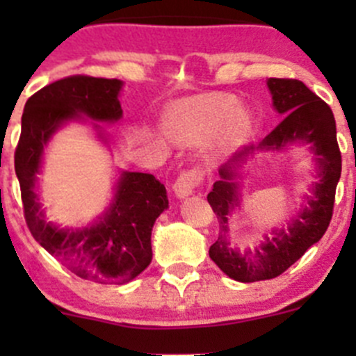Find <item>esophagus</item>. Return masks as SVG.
I'll return each instance as SVG.
<instances>
[{
  "instance_id": "obj_1",
  "label": "esophagus",
  "mask_w": 356,
  "mask_h": 356,
  "mask_svg": "<svg viewBox=\"0 0 356 356\" xmlns=\"http://www.w3.org/2000/svg\"><path fill=\"white\" fill-rule=\"evenodd\" d=\"M203 182V172L200 168H189V170L182 172L177 177V181L174 182V191L177 198H186V196L193 195L196 189L200 188V184Z\"/></svg>"
}]
</instances>
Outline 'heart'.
I'll list each match as a JSON object with an SVG mask.
<instances>
[{
  "instance_id": "1",
  "label": "heart",
  "mask_w": 356,
  "mask_h": 356,
  "mask_svg": "<svg viewBox=\"0 0 356 356\" xmlns=\"http://www.w3.org/2000/svg\"><path fill=\"white\" fill-rule=\"evenodd\" d=\"M250 117L238 102L225 95H201L174 105L167 113L165 127L174 139L198 143L224 129L227 139L238 138L248 127Z\"/></svg>"
}]
</instances>
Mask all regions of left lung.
Instances as JSON below:
<instances>
[{
	"label": "left lung",
	"mask_w": 356,
	"mask_h": 356,
	"mask_svg": "<svg viewBox=\"0 0 356 356\" xmlns=\"http://www.w3.org/2000/svg\"><path fill=\"white\" fill-rule=\"evenodd\" d=\"M274 108L284 115L281 124L260 143L258 148L281 152L293 143H308L318 165V182L307 196V207L291 218L288 225L265 236V243L254 250L232 248L227 241V220L238 207V170L254 146H246L227 163L218 168V179L207 196L218 218V239L210 246V258L224 274L239 282L274 279L300 260L312 245L327 231L332 218L336 186L341 177V152L336 139V120L332 110L315 92L296 79H268Z\"/></svg>",
	"instance_id": "obj_1"
}]
</instances>
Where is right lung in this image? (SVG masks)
<instances>
[{
	"mask_svg": "<svg viewBox=\"0 0 356 356\" xmlns=\"http://www.w3.org/2000/svg\"><path fill=\"white\" fill-rule=\"evenodd\" d=\"M120 89L118 79L89 75H70L39 89L25 103L15 149V174L31 234L75 275L102 284H125L152 264L153 224L168 208L165 186L152 174L122 172L108 211L84 229H60L46 222L34 189L42 152L56 129L81 115L117 122L122 117Z\"/></svg>",
	"mask_w": 356,
	"mask_h": 356,
	"instance_id": "add662e5",
	"label": "right lung"
}]
</instances>
